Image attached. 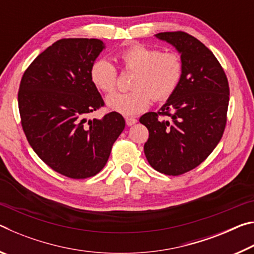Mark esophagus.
I'll list each match as a JSON object with an SVG mask.
<instances>
[{"mask_svg":"<svg viewBox=\"0 0 254 254\" xmlns=\"http://www.w3.org/2000/svg\"><path fill=\"white\" fill-rule=\"evenodd\" d=\"M126 122L128 127L134 126V124L137 122V120L135 118H126Z\"/></svg>","mask_w":254,"mask_h":254,"instance_id":"1","label":"esophagus"}]
</instances>
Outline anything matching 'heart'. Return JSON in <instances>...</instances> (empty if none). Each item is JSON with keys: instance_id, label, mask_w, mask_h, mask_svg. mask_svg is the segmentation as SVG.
I'll list each match as a JSON object with an SVG mask.
<instances>
[{"instance_id": "b5f03b06", "label": "heart", "mask_w": 254, "mask_h": 254, "mask_svg": "<svg viewBox=\"0 0 254 254\" xmlns=\"http://www.w3.org/2000/svg\"><path fill=\"white\" fill-rule=\"evenodd\" d=\"M118 59L124 69L134 74L131 91L107 97L106 103L111 110L123 115H134L147 109L152 98L156 102L166 101L177 91L184 71L178 54L161 53L152 47L133 44L120 51ZM89 76L102 92L111 94L117 88L119 72L110 60L96 59L89 69Z\"/></svg>"}]
</instances>
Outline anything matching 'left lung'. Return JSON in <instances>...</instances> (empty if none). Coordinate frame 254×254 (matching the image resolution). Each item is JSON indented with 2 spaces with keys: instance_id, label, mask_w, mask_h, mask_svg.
Wrapping results in <instances>:
<instances>
[{
  "instance_id": "obj_1",
  "label": "left lung",
  "mask_w": 254,
  "mask_h": 254,
  "mask_svg": "<svg viewBox=\"0 0 254 254\" xmlns=\"http://www.w3.org/2000/svg\"><path fill=\"white\" fill-rule=\"evenodd\" d=\"M156 37L182 54L184 71L177 91L160 111L140 118L149 130L144 154L159 173L179 176L199 166L222 139L229 81L214 54L195 37L184 31L160 32ZM165 116L167 120L162 119Z\"/></svg>"
}]
</instances>
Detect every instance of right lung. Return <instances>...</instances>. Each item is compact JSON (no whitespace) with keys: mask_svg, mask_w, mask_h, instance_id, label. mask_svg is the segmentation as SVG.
Masks as SVG:
<instances>
[{"mask_svg":"<svg viewBox=\"0 0 254 254\" xmlns=\"http://www.w3.org/2000/svg\"><path fill=\"white\" fill-rule=\"evenodd\" d=\"M103 49L98 39H60L42 51L21 78L18 103L28 142L51 169L71 179L100 173L126 127L118 112L87 119L105 105L89 76Z\"/></svg>","mask_w":254,"mask_h":254,"instance_id":"right-lung-1","label":"right lung"}]
</instances>
